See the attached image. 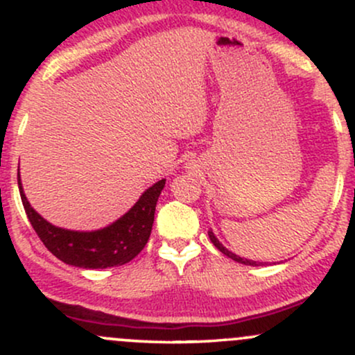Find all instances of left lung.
Returning a JSON list of instances; mask_svg holds the SVG:
<instances>
[{
	"mask_svg": "<svg viewBox=\"0 0 355 355\" xmlns=\"http://www.w3.org/2000/svg\"><path fill=\"white\" fill-rule=\"evenodd\" d=\"M209 237H210V240H211V243H214L215 247L218 248L220 252H222L223 255H227V257H230L232 260H235V262H239V263H245V266H262V262H254V260H248V259H242V257H239V255H235V254H232V252L229 250V248H225L222 245V243L218 242V239L215 237L214 235V232H209Z\"/></svg>",
	"mask_w": 355,
	"mask_h": 355,
	"instance_id": "left-lung-1",
	"label": "left lung"
}]
</instances>
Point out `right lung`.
Segmentation results:
<instances>
[{"mask_svg": "<svg viewBox=\"0 0 355 355\" xmlns=\"http://www.w3.org/2000/svg\"><path fill=\"white\" fill-rule=\"evenodd\" d=\"M18 187L30 223L44 247L56 259L80 268H108L123 266L144 250L152 234L155 207L165 187V180L157 182L145 190L123 217L105 229L93 232L64 230L51 225L30 205L23 191L19 175Z\"/></svg>", "mask_w": 355, "mask_h": 355, "instance_id": "right-lung-1", "label": "right lung"}]
</instances>
